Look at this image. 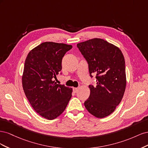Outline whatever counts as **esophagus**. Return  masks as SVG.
<instances>
[{"instance_id":"1","label":"esophagus","mask_w":148,"mask_h":148,"mask_svg":"<svg viewBox=\"0 0 148 148\" xmlns=\"http://www.w3.org/2000/svg\"><path fill=\"white\" fill-rule=\"evenodd\" d=\"M73 92H75V93H76L77 92V91H78V88H73Z\"/></svg>"}]
</instances>
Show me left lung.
<instances>
[{
	"label": "left lung",
	"instance_id": "obj_1",
	"mask_svg": "<svg viewBox=\"0 0 148 148\" xmlns=\"http://www.w3.org/2000/svg\"><path fill=\"white\" fill-rule=\"evenodd\" d=\"M86 60L90 77L96 75V85H89L90 95L84 104L89 113L104 118L115 110L126 88L125 59L120 49L100 38L77 44Z\"/></svg>",
	"mask_w": 148,
	"mask_h": 148
}]
</instances>
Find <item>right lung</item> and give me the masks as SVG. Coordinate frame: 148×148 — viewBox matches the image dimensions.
<instances>
[{
    "mask_svg": "<svg viewBox=\"0 0 148 148\" xmlns=\"http://www.w3.org/2000/svg\"><path fill=\"white\" fill-rule=\"evenodd\" d=\"M71 48L64 43L45 42L26 58L22 75L25 94L34 110L47 120L60 115L71 97L72 88L53 80L62 70V58Z\"/></svg>",
    "mask_w": 148,
    "mask_h": 148,
    "instance_id": "obj_1",
    "label": "right lung"
}]
</instances>
